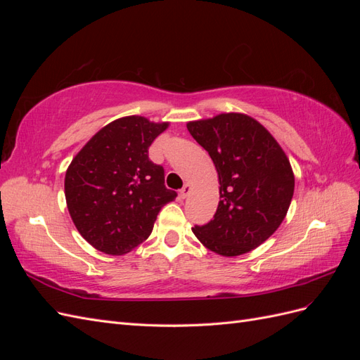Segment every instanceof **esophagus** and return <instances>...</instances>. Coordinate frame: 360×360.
<instances>
[{
	"label": "esophagus",
	"instance_id": "obj_1",
	"mask_svg": "<svg viewBox=\"0 0 360 360\" xmlns=\"http://www.w3.org/2000/svg\"><path fill=\"white\" fill-rule=\"evenodd\" d=\"M191 191H192L191 184H189V183H186V184H184V186L180 189V197H181V198H186V197H189Z\"/></svg>",
	"mask_w": 360,
	"mask_h": 360
}]
</instances>
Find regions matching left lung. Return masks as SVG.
<instances>
[{
	"label": "left lung",
	"mask_w": 360,
	"mask_h": 360,
	"mask_svg": "<svg viewBox=\"0 0 360 360\" xmlns=\"http://www.w3.org/2000/svg\"><path fill=\"white\" fill-rule=\"evenodd\" d=\"M188 130L209 151L221 184L213 219L192 231L216 254L243 255L284 221L294 192L290 160L269 130L246 114L189 122Z\"/></svg>",
	"instance_id": "left-lung-1"
}]
</instances>
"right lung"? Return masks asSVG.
I'll use <instances>...</instances> for the list:
<instances>
[{
    "label": "right lung",
    "mask_w": 360,
    "mask_h": 360,
    "mask_svg": "<svg viewBox=\"0 0 360 360\" xmlns=\"http://www.w3.org/2000/svg\"><path fill=\"white\" fill-rule=\"evenodd\" d=\"M168 127L146 117L114 120L76 155L64 193L76 230L93 248L123 255L153 231L158 213L177 197L165 188V171L148 159V147Z\"/></svg>",
    "instance_id": "add662e5"
}]
</instances>
